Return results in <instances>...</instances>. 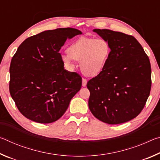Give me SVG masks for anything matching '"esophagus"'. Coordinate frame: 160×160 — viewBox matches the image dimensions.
I'll list each match as a JSON object with an SVG mask.
<instances>
[{
  "mask_svg": "<svg viewBox=\"0 0 160 160\" xmlns=\"http://www.w3.org/2000/svg\"><path fill=\"white\" fill-rule=\"evenodd\" d=\"M87 82H88V81H87V80L85 79V78H82V86L83 87H85L86 86Z\"/></svg>",
  "mask_w": 160,
  "mask_h": 160,
  "instance_id": "1",
  "label": "esophagus"
}]
</instances>
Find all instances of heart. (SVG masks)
Returning a JSON list of instances; mask_svg holds the SVG:
<instances>
[{
    "label": "heart",
    "mask_w": 160,
    "mask_h": 160,
    "mask_svg": "<svg viewBox=\"0 0 160 160\" xmlns=\"http://www.w3.org/2000/svg\"><path fill=\"white\" fill-rule=\"evenodd\" d=\"M68 53L61 55V60L68 69H73L74 61H79L81 70L87 76L94 77L102 71L111 53L106 39L81 37L68 48Z\"/></svg>",
    "instance_id": "obj_1"
}]
</instances>
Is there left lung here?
Masks as SVG:
<instances>
[{
  "instance_id": "8db88e82",
  "label": "left lung",
  "mask_w": 160,
  "mask_h": 160,
  "mask_svg": "<svg viewBox=\"0 0 160 160\" xmlns=\"http://www.w3.org/2000/svg\"><path fill=\"white\" fill-rule=\"evenodd\" d=\"M93 31L109 43L111 53L102 71L87 84L89 108L102 122H127L142 112L150 95V60L131 35L105 29Z\"/></svg>"
}]
</instances>
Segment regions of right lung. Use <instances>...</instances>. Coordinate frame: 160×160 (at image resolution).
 Returning a JSON list of instances; mask_svg holds the SVG:
<instances>
[{"label": "right lung", "mask_w": 160, "mask_h": 160, "mask_svg": "<svg viewBox=\"0 0 160 160\" xmlns=\"http://www.w3.org/2000/svg\"><path fill=\"white\" fill-rule=\"evenodd\" d=\"M82 32L74 28L47 30L26 39L10 66L9 90L18 110L35 122L60 118L80 90L82 78L64 69L59 53L66 39Z\"/></svg>", "instance_id": "1"}]
</instances>
